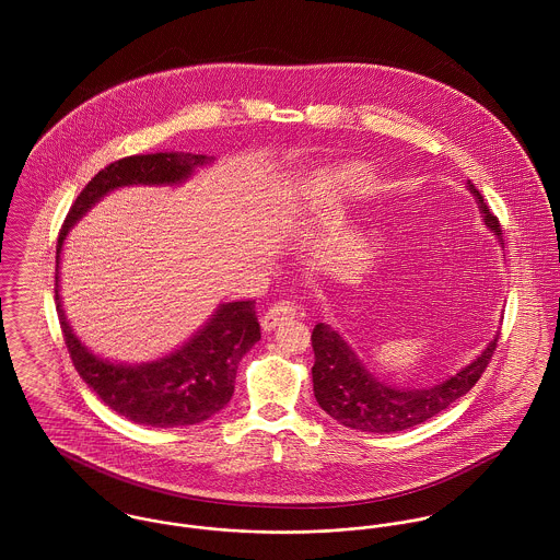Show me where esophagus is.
<instances>
[{
	"label": "esophagus",
	"instance_id": "obj_1",
	"mask_svg": "<svg viewBox=\"0 0 560 560\" xmlns=\"http://www.w3.org/2000/svg\"><path fill=\"white\" fill-rule=\"evenodd\" d=\"M298 315V304L291 300H278L260 319V325L265 331L273 329L276 325H280L282 320L293 319Z\"/></svg>",
	"mask_w": 560,
	"mask_h": 560
}]
</instances>
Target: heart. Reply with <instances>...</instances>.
Masks as SVG:
<instances>
[{
	"label": "heart",
	"instance_id": "heart-1",
	"mask_svg": "<svg viewBox=\"0 0 560 560\" xmlns=\"http://www.w3.org/2000/svg\"><path fill=\"white\" fill-rule=\"evenodd\" d=\"M351 178H353V176H351ZM351 178H349V180H351Z\"/></svg>",
	"mask_w": 560,
	"mask_h": 560
}]
</instances>
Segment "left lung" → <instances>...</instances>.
<instances>
[{
	"label": "left lung",
	"instance_id": "1",
	"mask_svg": "<svg viewBox=\"0 0 560 560\" xmlns=\"http://www.w3.org/2000/svg\"><path fill=\"white\" fill-rule=\"evenodd\" d=\"M468 189L479 202L485 224L500 237V222L482 200L479 189L472 183H468ZM311 340L315 351L313 386L317 402L340 424L369 433H395L416 427L468 395L491 362L498 345L495 336L472 364L440 386L429 390H399L375 380L360 364L349 345L327 325L317 323Z\"/></svg>",
	"mask_w": 560,
	"mask_h": 560
}]
</instances>
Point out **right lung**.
<instances>
[{"label":"right lung","mask_w":560,"mask_h":560,"mask_svg":"<svg viewBox=\"0 0 560 560\" xmlns=\"http://www.w3.org/2000/svg\"><path fill=\"white\" fill-rule=\"evenodd\" d=\"M205 155L155 153L109 163L83 187L71 205L56 245L60 260L62 241L69 229L107 191L136 183H178ZM56 311L62 336L81 380L109 409L147 427H185L218 413L235 393L237 366L245 351L260 338L254 302H231L209 320L176 353L142 366H122L92 355L69 327L58 295L56 265Z\"/></svg>","instance_id":"obj_1"}]
</instances>
